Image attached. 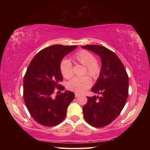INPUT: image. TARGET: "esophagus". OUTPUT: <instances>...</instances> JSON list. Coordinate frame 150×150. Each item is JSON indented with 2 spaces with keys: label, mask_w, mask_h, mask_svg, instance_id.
<instances>
[{
  "label": "esophagus",
  "mask_w": 150,
  "mask_h": 150,
  "mask_svg": "<svg viewBox=\"0 0 150 150\" xmlns=\"http://www.w3.org/2000/svg\"><path fill=\"white\" fill-rule=\"evenodd\" d=\"M75 97H79V95L78 93H75Z\"/></svg>",
  "instance_id": "esophagus-1"
}]
</instances>
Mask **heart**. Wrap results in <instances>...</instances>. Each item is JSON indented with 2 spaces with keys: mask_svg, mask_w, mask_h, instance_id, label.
I'll return each instance as SVG.
<instances>
[{
  "mask_svg": "<svg viewBox=\"0 0 150 150\" xmlns=\"http://www.w3.org/2000/svg\"><path fill=\"white\" fill-rule=\"evenodd\" d=\"M71 60L75 63L84 66V75H88L93 79H97L101 73L102 64L100 60L95 58L94 55L89 51L79 50L71 57ZM60 71L62 77L66 79H71L73 75L71 63L68 60H63L60 64ZM90 77L85 75L82 77H75L67 84L69 90L77 93H83L91 86Z\"/></svg>",
  "mask_w": 150,
  "mask_h": 150,
  "instance_id": "obj_1",
  "label": "heart"
}]
</instances>
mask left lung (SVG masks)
<instances>
[{
    "label": "left lung",
    "mask_w": 150,
    "mask_h": 150,
    "mask_svg": "<svg viewBox=\"0 0 150 150\" xmlns=\"http://www.w3.org/2000/svg\"><path fill=\"white\" fill-rule=\"evenodd\" d=\"M82 47L97 54L102 60L101 73L91 89L101 97H88L82 111L90 125L103 128L113 122L125 106L128 96V75L122 62L112 51L99 45Z\"/></svg>",
    "instance_id": "left-lung-1"
}]
</instances>
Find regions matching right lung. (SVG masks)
<instances>
[{"label":"right lung","mask_w":150,"mask_h":150,"mask_svg":"<svg viewBox=\"0 0 150 150\" xmlns=\"http://www.w3.org/2000/svg\"><path fill=\"white\" fill-rule=\"evenodd\" d=\"M77 46L53 45L36 54L28 66L23 81V97L31 116L44 126H55L64 119L67 108L74 99L73 92L53 95L55 89L63 91L60 71L62 58Z\"/></svg>","instance_id":"1"}]
</instances>
